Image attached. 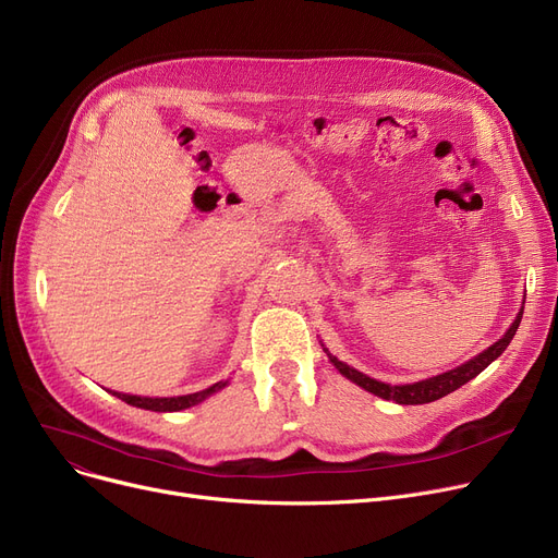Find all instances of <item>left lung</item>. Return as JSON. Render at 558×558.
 Returning <instances> with one entry per match:
<instances>
[{
	"instance_id": "left-lung-1",
	"label": "left lung",
	"mask_w": 558,
	"mask_h": 558,
	"mask_svg": "<svg viewBox=\"0 0 558 558\" xmlns=\"http://www.w3.org/2000/svg\"><path fill=\"white\" fill-rule=\"evenodd\" d=\"M520 318H522V310L515 316L511 328L505 332V337L497 339L493 345H488L484 353H480L471 362H465V364H461V366H457V368H452L448 373L421 379V383H414V385H396V387H391V385H385V383H377V379L360 373L357 368L339 362L335 355L328 353L326 348L324 350L328 353L330 362L335 364V368L341 375H345L350 383H355L357 387H362V389H366V391H371V393H375L379 398H385V400H393L398 404H425V402H434L438 398H444V396L457 391L465 383H471V379L477 377L490 362H495L497 357H500L505 350H507V345L511 343V339H513V335H515V330L520 326Z\"/></svg>"
}]
</instances>
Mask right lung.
<instances>
[{
    "mask_svg": "<svg viewBox=\"0 0 558 558\" xmlns=\"http://www.w3.org/2000/svg\"><path fill=\"white\" fill-rule=\"evenodd\" d=\"M228 383H217L210 389H203L196 393H187V396H175V398H144V396H129V393H117L112 391V396H117L120 400H124L126 404L140 407V409H151V412H181V409L194 407L198 402H203L208 396L217 393L219 389H223Z\"/></svg>",
    "mask_w": 558,
    "mask_h": 558,
    "instance_id": "add662e5",
    "label": "right lung"
}]
</instances>
